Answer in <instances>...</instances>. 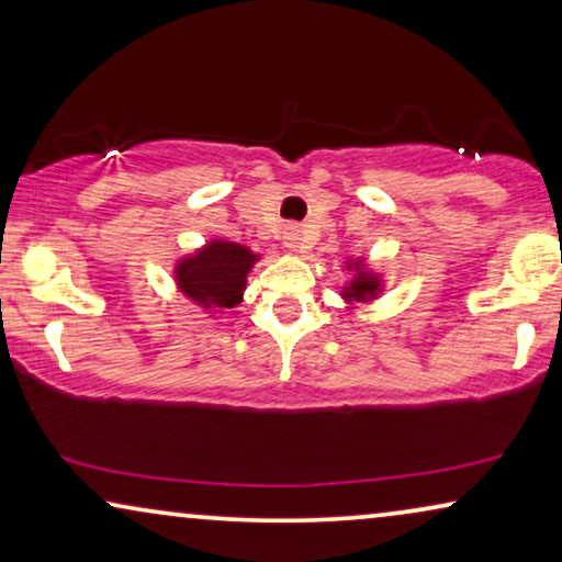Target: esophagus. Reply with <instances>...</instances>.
<instances>
[{
	"mask_svg": "<svg viewBox=\"0 0 562 562\" xmlns=\"http://www.w3.org/2000/svg\"><path fill=\"white\" fill-rule=\"evenodd\" d=\"M283 243H286V248L291 250H304V229L296 225H289L283 229Z\"/></svg>",
	"mask_w": 562,
	"mask_h": 562,
	"instance_id": "34e87169",
	"label": "esophagus"
}]
</instances>
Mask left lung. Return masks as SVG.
<instances>
[{
	"mask_svg": "<svg viewBox=\"0 0 562 562\" xmlns=\"http://www.w3.org/2000/svg\"><path fill=\"white\" fill-rule=\"evenodd\" d=\"M375 289H379V283H375L373 279H368V276H360V279H356V283L345 291V296L348 299H366V296H373Z\"/></svg>",
	"mask_w": 562,
	"mask_h": 562,
	"instance_id": "obj_1",
	"label": "left lung"
}]
</instances>
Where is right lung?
Wrapping results in <instances>:
<instances>
[{
	"label": "right lung",
	"mask_w": 562,
	"mask_h": 562,
	"mask_svg": "<svg viewBox=\"0 0 562 562\" xmlns=\"http://www.w3.org/2000/svg\"><path fill=\"white\" fill-rule=\"evenodd\" d=\"M256 256L237 243H212L206 245L196 258L183 260L176 271L179 286L187 296L204 306H229L240 304V294L245 286V273L250 271Z\"/></svg>",
	"instance_id": "right-lung-1"
}]
</instances>
